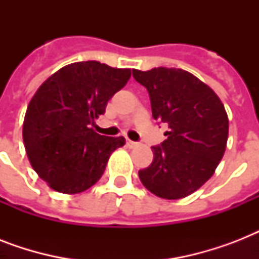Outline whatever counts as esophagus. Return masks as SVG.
<instances>
[{"instance_id": "esophagus-1", "label": "esophagus", "mask_w": 259, "mask_h": 259, "mask_svg": "<svg viewBox=\"0 0 259 259\" xmlns=\"http://www.w3.org/2000/svg\"><path fill=\"white\" fill-rule=\"evenodd\" d=\"M126 145L129 146V148H134V146H137V142L130 141V140H126Z\"/></svg>"}]
</instances>
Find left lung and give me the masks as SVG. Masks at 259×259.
Instances as JSON below:
<instances>
[{"mask_svg": "<svg viewBox=\"0 0 259 259\" xmlns=\"http://www.w3.org/2000/svg\"><path fill=\"white\" fill-rule=\"evenodd\" d=\"M149 93L153 118L166 123V140L152 146L153 161L138 172L146 189L162 199H183L212 176L225 154L229 118L212 89L188 71L133 70Z\"/></svg>", "mask_w": 259, "mask_h": 259, "instance_id": "obj_1", "label": "left lung"}]
</instances>
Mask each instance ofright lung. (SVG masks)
<instances>
[{"instance_id": "add662e5", "label": "right lung", "mask_w": 259, "mask_h": 259, "mask_svg": "<svg viewBox=\"0 0 259 259\" xmlns=\"http://www.w3.org/2000/svg\"><path fill=\"white\" fill-rule=\"evenodd\" d=\"M129 68L95 60L63 67L38 87L26 109L22 138L30 165L51 188L83 192L105 172L123 137L94 132L110 98L130 79Z\"/></svg>"}]
</instances>
